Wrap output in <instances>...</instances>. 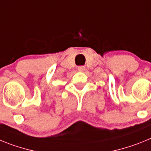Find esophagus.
Here are the masks:
<instances>
[{"label": "esophagus", "instance_id": "1", "mask_svg": "<svg viewBox=\"0 0 151 151\" xmlns=\"http://www.w3.org/2000/svg\"><path fill=\"white\" fill-rule=\"evenodd\" d=\"M85 69V67L84 66H80L78 67V70L80 72H83Z\"/></svg>", "mask_w": 151, "mask_h": 151}]
</instances>
